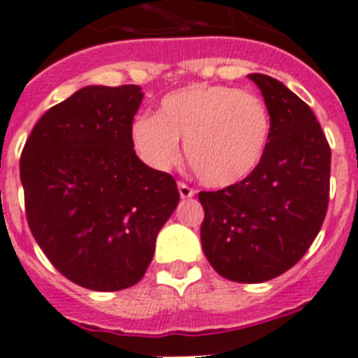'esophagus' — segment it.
<instances>
[{"label": "esophagus", "mask_w": 358, "mask_h": 358, "mask_svg": "<svg viewBox=\"0 0 358 358\" xmlns=\"http://www.w3.org/2000/svg\"><path fill=\"white\" fill-rule=\"evenodd\" d=\"M177 188H179V195H181V199H189L195 195V189L189 188V186L185 185V182H179Z\"/></svg>", "instance_id": "34e87169"}]
</instances>
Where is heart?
<instances>
[{"label":"heart","mask_w":358,"mask_h":358,"mask_svg":"<svg viewBox=\"0 0 358 358\" xmlns=\"http://www.w3.org/2000/svg\"><path fill=\"white\" fill-rule=\"evenodd\" d=\"M271 113L260 96L231 85L192 84L164 94L157 115L131 123V141L152 169L166 172L186 159L204 185L226 188L258 169L271 141Z\"/></svg>","instance_id":"b5f03b06"}]
</instances>
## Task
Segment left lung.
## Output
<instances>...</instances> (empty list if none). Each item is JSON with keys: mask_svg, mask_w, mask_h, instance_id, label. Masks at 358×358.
I'll return each instance as SVG.
<instances>
[{"mask_svg": "<svg viewBox=\"0 0 358 358\" xmlns=\"http://www.w3.org/2000/svg\"><path fill=\"white\" fill-rule=\"evenodd\" d=\"M271 113L267 154L255 173L201 192V242L211 267L236 283L289 271L322 226L330 194V145L308 106L276 78L251 73Z\"/></svg>", "mask_w": 358, "mask_h": 358, "instance_id": "8db88e82", "label": "left lung"}]
</instances>
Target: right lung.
I'll return each mask as SVG.
<instances>
[{"mask_svg":"<svg viewBox=\"0 0 358 358\" xmlns=\"http://www.w3.org/2000/svg\"><path fill=\"white\" fill-rule=\"evenodd\" d=\"M140 85H85L41 116L19 172L31 235L77 285H136L179 202L173 177L136 156L131 123Z\"/></svg>","mask_w":358,"mask_h":358,"instance_id":"right-lung-1","label":"right lung"}]
</instances>
